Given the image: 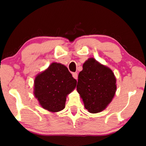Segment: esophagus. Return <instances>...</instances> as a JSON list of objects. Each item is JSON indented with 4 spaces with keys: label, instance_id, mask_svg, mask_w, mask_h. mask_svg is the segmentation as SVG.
Instances as JSON below:
<instances>
[{
    "label": "esophagus",
    "instance_id": "1",
    "mask_svg": "<svg viewBox=\"0 0 146 146\" xmlns=\"http://www.w3.org/2000/svg\"><path fill=\"white\" fill-rule=\"evenodd\" d=\"M73 77L74 78H75V79H76V80H77V78H78V74L76 73H73Z\"/></svg>",
    "mask_w": 146,
    "mask_h": 146
}]
</instances>
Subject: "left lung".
Instances as JSON below:
<instances>
[{
	"label": "left lung",
	"mask_w": 146,
	"mask_h": 146,
	"mask_svg": "<svg viewBox=\"0 0 146 146\" xmlns=\"http://www.w3.org/2000/svg\"><path fill=\"white\" fill-rule=\"evenodd\" d=\"M76 90L89 112L103 111L114 97L117 86L114 73L110 68L89 58L79 73Z\"/></svg>",
	"instance_id": "left-lung-1"
}]
</instances>
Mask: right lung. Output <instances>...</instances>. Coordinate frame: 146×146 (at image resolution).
<instances>
[{"instance_id": "right-lung-1", "label": "right lung", "mask_w": 146, "mask_h": 146, "mask_svg": "<svg viewBox=\"0 0 146 146\" xmlns=\"http://www.w3.org/2000/svg\"><path fill=\"white\" fill-rule=\"evenodd\" d=\"M76 85V80L68 68L52 63L35 79L34 95L43 108L58 112L65 108L66 97Z\"/></svg>"}]
</instances>
